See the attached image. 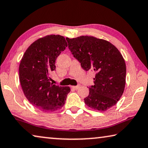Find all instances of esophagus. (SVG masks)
Wrapping results in <instances>:
<instances>
[{
	"label": "esophagus",
	"instance_id": "obj_1",
	"mask_svg": "<svg viewBox=\"0 0 148 148\" xmlns=\"http://www.w3.org/2000/svg\"><path fill=\"white\" fill-rule=\"evenodd\" d=\"M72 89H75V90H76V89H78L79 87H80V86L79 85H78V86H72L71 87Z\"/></svg>",
	"mask_w": 148,
	"mask_h": 148
}]
</instances>
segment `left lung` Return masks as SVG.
I'll return each instance as SVG.
<instances>
[{"instance_id": "1", "label": "left lung", "mask_w": 148, "mask_h": 148, "mask_svg": "<svg viewBox=\"0 0 148 148\" xmlns=\"http://www.w3.org/2000/svg\"><path fill=\"white\" fill-rule=\"evenodd\" d=\"M69 48L84 70L94 71V86L84 99L92 109L106 111L122 96L126 79L125 60L116 46L105 40L91 36L66 38Z\"/></svg>"}]
</instances>
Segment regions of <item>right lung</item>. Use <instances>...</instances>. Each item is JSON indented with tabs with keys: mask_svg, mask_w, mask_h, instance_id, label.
I'll return each instance as SVG.
<instances>
[{
	"mask_svg": "<svg viewBox=\"0 0 148 148\" xmlns=\"http://www.w3.org/2000/svg\"><path fill=\"white\" fill-rule=\"evenodd\" d=\"M68 44L61 35H47L37 40L25 52L19 67V81L25 96L32 106L51 112L63 106L69 87L50 82L49 73L56 70V61Z\"/></svg>",
	"mask_w": 148,
	"mask_h": 148,
	"instance_id": "add662e5",
	"label": "right lung"
}]
</instances>
